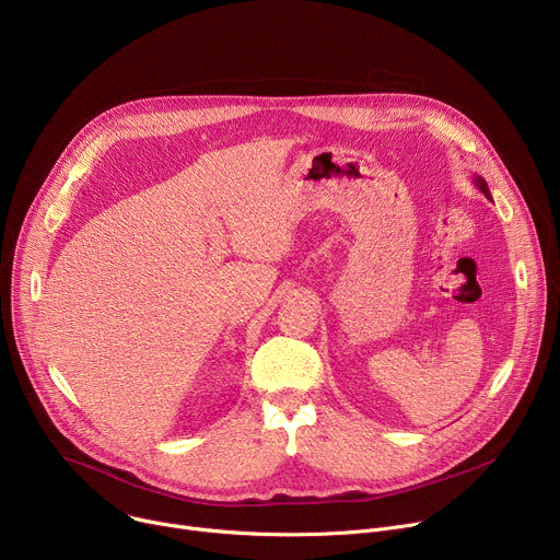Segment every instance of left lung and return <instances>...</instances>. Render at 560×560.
Wrapping results in <instances>:
<instances>
[{"mask_svg": "<svg viewBox=\"0 0 560 560\" xmlns=\"http://www.w3.org/2000/svg\"><path fill=\"white\" fill-rule=\"evenodd\" d=\"M474 183H476V187H478L487 198H491V191H489V187H487V183H485V178H482V176H478V174H476V176H474Z\"/></svg>", "mask_w": 560, "mask_h": 560, "instance_id": "8db88e82", "label": "left lung"}]
</instances>
